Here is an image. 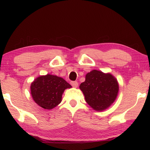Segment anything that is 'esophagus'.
Returning a JSON list of instances; mask_svg holds the SVG:
<instances>
[{"mask_svg": "<svg viewBox=\"0 0 150 150\" xmlns=\"http://www.w3.org/2000/svg\"><path fill=\"white\" fill-rule=\"evenodd\" d=\"M70 83L71 86H73L74 88H77L78 86V83L77 82V81H71Z\"/></svg>", "mask_w": 150, "mask_h": 150, "instance_id": "1", "label": "esophagus"}]
</instances>
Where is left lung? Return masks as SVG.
I'll return each instance as SVG.
<instances>
[{"instance_id":"8db88e82","label":"left lung","mask_w":150,"mask_h":150,"mask_svg":"<svg viewBox=\"0 0 150 150\" xmlns=\"http://www.w3.org/2000/svg\"><path fill=\"white\" fill-rule=\"evenodd\" d=\"M85 100L96 111L105 110L115 101L119 85L111 74L93 70L86 75V80L79 86Z\"/></svg>"}]
</instances>
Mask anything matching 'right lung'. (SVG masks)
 <instances>
[{
  "label": "right lung",
  "instance_id": "right-lung-1",
  "mask_svg": "<svg viewBox=\"0 0 150 150\" xmlns=\"http://www.w3.org/2000/svg\"><path fill=\"white\" fill-rule=\"evenodd\" d=\"M71 86L60 77L51 74L39 76L31 84L30 91L34 101L46 110L57 106L61 102L62 94Z\"/></svg>",
  "mask_w": 150,
  "mask_h": 150
}]
</instances>
